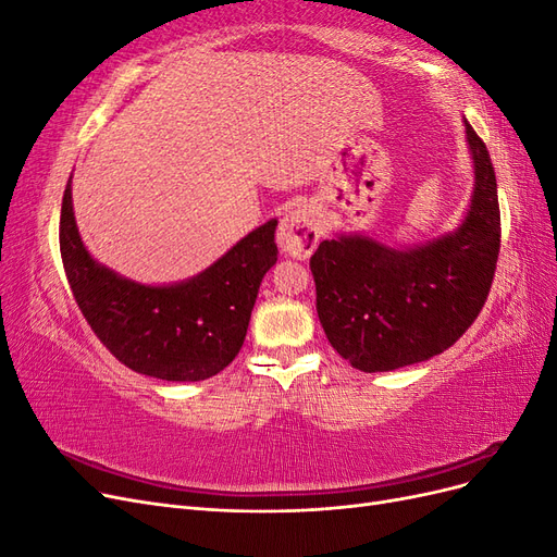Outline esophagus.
Listing matches in <instances>:
<instances>
[{
  "label": "esophagus",
  "mask_w": 557,
  "mask_h": 557,
  "mask_svg": "<svg viewBox=\"0 0 557 557\" xmlns=\"http://www.w3.org/2000/svg\"><path fill=\"white\" fill-rule=\"evenodd\" d=\"M323 234L320 227V213L311 205H297L281 218L278 246L290 258L307 260L315 250V244Z\"/></svg>",
  "instance_id": "obj_1"
}]
</instances>
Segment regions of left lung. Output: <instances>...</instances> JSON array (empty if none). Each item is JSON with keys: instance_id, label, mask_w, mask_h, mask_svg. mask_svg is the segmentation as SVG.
<instances>
[{"instance_id": "8db88e82", "label": "left lung", "mask_w": 557, "mask_h": 557, "mask_svg": "<svg viewBox=\"0 0 557 557\" xmlns=\"http://www.w3.org/2000/svg\"><path fill=\"white\" fill-rule=\"evenodd\" d=\"M476 188L465 223L416 248L369 237L323 242L311 256L315 311L332 348L360 372L430 360L481 313L499 256V201L491 156L469 123Z\"/></svg>"}]
</instances>
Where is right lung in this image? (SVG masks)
Instances as JSON below:
<instances>
[{
	"label": "right lung",
	"mask_w": 557,
	"mask_h": 557,
	"mask_svg": "<svg viewBox=\"0 0 557 557\" xmlns=\"http://www.w3.org/2000/svg\"><path fill=\"white\" fill-rule=\"evenodd\" d=\"M276 225L252 230L199 276L153 288L90 258L76 230L70 178L60 252L83 318L115 360L162 381H205L239 356L262 276L276 264Z\"/></svg>",
	"instance_id": "right-lung-1"
}]
</instances>
